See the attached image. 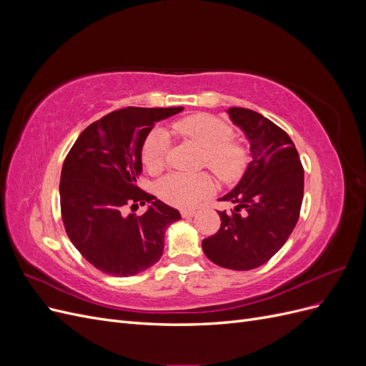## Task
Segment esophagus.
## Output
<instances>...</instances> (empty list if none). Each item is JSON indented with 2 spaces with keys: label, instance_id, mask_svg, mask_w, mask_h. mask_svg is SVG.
Masks as SVG:
<instances>
[{
  "label": "esophagus",
  "instance_id": "esophagus-1",
  "mask_svg": "<svg viewBox=\"0 0 366 366\" xmlns=\"http://www.w3.org/2000/svg\"><path fill=\"white\" fill-rule=\"evenodd\" d=\"M195 214H197V210H194V209H183V210H182V217H183V218L194 217Z\"/></svg>",
  "mask_w": 366,
  "mask_h": 366
}]
</instances>
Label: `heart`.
<instances>
[{
    "label": "heart",
    "mask_w": 366,
    "mask_h": 366,
    "mask_svg": "<svg viewBox=\"0 0 366 366\" xmlns=\"http://www.w3.org/2000/svg\"><path fill=\"white\" fill-rule=\"evenodd\" d=\"M172 131L197 143L204 151L203 166L226 184L238 182L250 163V151L239 140H234V129L223 120L209 114H192L172 125ZM168 136L156 129L142 145V163L151 174L160 172L168 154ZM163 202L175 207H194L214 191V182L207 174H171L159 183Z\"/></svg>",
    "instance_id": "b5f03b06"
}]
</instances>
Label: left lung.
Listing matches in <instances>:
<instances>
[{"label":"left lung","instance_id":"left-lung-1","mask_svg":"<svg viewBox=\"0 0 366 366\" xmlns=\"http://www.w3.org/2000/svg\"><path fill=\"white\" fill-rule=\"evenodd\" d=\"M227 113L250 142L252 162L241 182L221 202L235 209L218 212L221 226L202 242L219 267L252 270L267 262L293 232L304 198V168L289 134L247 108Z\"/></svg>","mask_w":366,"mask_h":366}]
</instances>
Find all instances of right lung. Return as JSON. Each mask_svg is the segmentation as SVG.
I'll return each mask as SVG.
<instances>
[{"instance_id": "add662e5", "label": "right lung", "mask_w": 366, "mask_h": 366, "mask_svg": "<svg viewBox=\"0 0 366 366\" xmlns=\"http://www.w3.org/2000/svg\"><path fill=\"white\" fill-rule=\"evenodd\" d=\"M174 108L117 109L86 127L62 164L61 215L73 246L97 270L127 278L149 269L163 253L164 230L182 218L137 186L142 145ZM151 202L145 214L127 209Z\"/></svg>"}]
</instances>
